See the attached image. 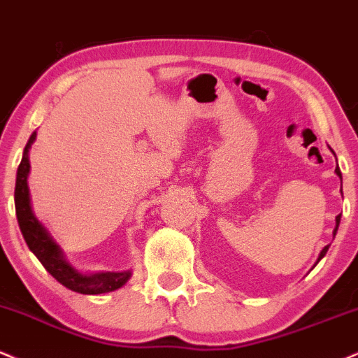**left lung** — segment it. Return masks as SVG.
Masks as SVG:
<instances>
[{
    "label": "left lung",
    "mask_w": 358,
    "mask_h": 358,
    "mask_svg": "<svg viewBox=\"0 0 358 358\" xmlns=\"http://www.w3.org/2000/svg\"><path fill=\"white\" fill-rule=\"evenodd\" d=\"M335 172H337V176H338V178H340V179H342V172H340V169H338V166H337V169H335ZM338 224H340V214H338V216H337V226H335V229H334V236H335V234H337ZM327 251H329V246H325V248H323V250H322V253H320V256H318V262H320V259L323 258V256H325V255H327Z\"/></svg>",
    "instance_id": "obj_1"
}]
</instances>
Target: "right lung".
<instances>
[{"label":"right lung","instance_id":"obj_1","mask_svg":"<svg viewBox=\"0 0 358 358\" xmlns=\"http://www.w3.org/2000/svg\"><path fill=\"white\" fill-rule=\"evenodd\" d=\"M36 138V132L31 134L27 147L23 150V159H21L18 172H16V186H15V208L18 224L23 234L24 241L33 251V255L40 259L45 270L53 276L55 280L60 281L63 287L71 292L82 293V295H100V293H108L113 289H119L127 283L130 278V270L127 271H100L92 273V275H83L75 270L70 263L63 258L60 246L53 241L41 222L36 220L35 214L29 206V189H28V172H29V147Z\"/></svg>","mask_w":358,"mask_h":358}]
</instances>
